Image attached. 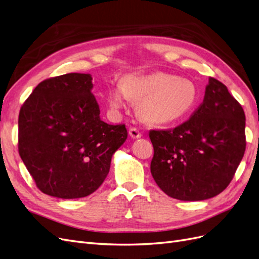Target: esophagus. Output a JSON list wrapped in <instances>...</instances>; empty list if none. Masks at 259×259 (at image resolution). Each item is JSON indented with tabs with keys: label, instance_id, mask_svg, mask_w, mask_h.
I'll return each instance as SVG.
<instances>
[{
	"label": "esophagus",
	"instance_id": "1",
	"mask_svg": "<svg viewBox=\"0 0 259 259\" xmlns=\"http://www.w3.org/2000/svg\"><path fill=\"white\" fill-rule=\"evenodd\" d=\"M130 136L133 138V139H138V138H140L142 137L143 135H142V132H140L138 128H136V127H132V128H130Z\"/></svg>",
	"mask_w": 259,
	"mask_h": 259
}]
</instances>
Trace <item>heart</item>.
I'll return each mask as SVG.
<instances>
[{
    "instance_id": "b5f03b06",
    "label": "heart",
    "mask_w": 259,
    "mask_h": 259,
    "mask_svg": "<svg viewBox=\"0 0 259 259\" xmlns=\"http://www.w3.org/2000/svg\"><path fill=\"white\" fill-rule=\"evenodd\" d=\"M199 92L195 84L164 72L124 76L121 85L109 93L110 106L119 110L126 98L139 101V109L147 120L170 123L183 119L197 104Z\"/></svg>"
}]
</instances>
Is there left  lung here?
Returning a JSON list of instances; mask_svg holds the SVG:
<instances>
[{
    "label": "left lung",
    "mask_w": 259,
    "mask_h": 259,
    "mask_svg": "<svg viewBox=\"0 0 259 259\" xmlns=\"http://www.w3.org/2000/svg\"><path fill=\"white\" fill-rule=\"evenodd\" d=\"M151 175L180 201H203L224 191L245 152V114L227 86L209 77L201 106L174 130L150 131Z\"/></svg>",
    "instance_id": "obj_1"
}]
</instances>
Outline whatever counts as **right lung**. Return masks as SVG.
Segmentation results:
<instances>
[{
	"instance_id": "obj_1",
	"label": "right lung",
	"mask_w": 259,
	"mask_h": 259,
	"mask_svg": "<svg viewBox=\"0 0 259 259\" xmlns=\"http://www.w3.org/2000/svg\"><path fill=\"white\" fill-rule=\"evenodd\" d=\"M89 73H68L38 84L22 105L18 149L38 189L59 199L88 197L104 183L125 125L100 119Z\"/></svg>"
}]
</instances>
